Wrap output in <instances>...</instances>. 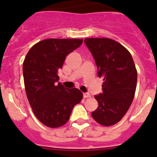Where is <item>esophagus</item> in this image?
<instances>
[{
	"label": "esophagus",
	"mask_w": 157,
	"mask_h": 157,
	"mask_svg": "<svg viewBox=\"0 0 157 157\" xmlns=\"http://www.w3.org/2000/svg\"><path fill=\"white\" fill-rule=\"evenodd\" d=\"M90 94L89 93H83V98H90Z\"/></svg>",
	"instance_id": "esophagus-1"
}]
</instances>
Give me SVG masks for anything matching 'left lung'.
Masks as SVG:
<instances>
[{"mask_svg": "<svg viewBox=\"0 0 157 157\" xmlns=\"http://www.w3.org/2000/svg\"><path fill=\"white\" fill-rule=\"evenodd\" d=\"M102 78V93L96 95L99 107L92 112L104 126L118 123L130 108L135 94L137 73L130 52L115 40L91 38L84 40Z\"/></svg>", "mask_w": 157, "mask_h": 157, "instance_id": "1", "label": "left lung"}]
</instances>
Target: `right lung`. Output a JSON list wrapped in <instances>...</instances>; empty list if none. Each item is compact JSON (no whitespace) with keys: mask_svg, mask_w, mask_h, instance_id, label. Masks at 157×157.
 <instances>
[{"mask_svg":"<svg viewBox=\"0 0 157 157\" xmlns=\"http://www.w3.org/2000/svg\"><path fill=\"white\" fill-rule=\"evenodd\" d=\"M82 43L83 39H45L33 45L25 58L23 74L28 100L36 118L49 128L67 123L74 105L83 99L78 89L58 83V71L66 56Z\"/></svg>","mask_w":157,"mask_h":157,"instance_id":"obj_1","label":"right lung"}]
</instances>
